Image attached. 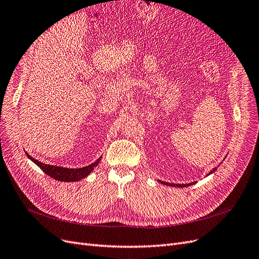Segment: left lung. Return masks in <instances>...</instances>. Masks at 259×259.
Returning <instances> with one entry per match:
<instances>
[{"instance_id": "1", "label": "left lung", "mask_w": 259, "mask_h": 259, "mask_svg": "<svg viewBox=\"0 0 259 259\" xmlns=\"http://www.w3.org/2000/svg\"><path fill=\"white\" fill-rule=\"evenodd\" d=\"M217 168L215 167L214 169H213V171H215ZM213 171H210V173H213ZM162 184H164V185H167V186H177V187H188V186H191V185H193V183H191V184H187V185H174V184H167V183H163V182H161Z\"/></svg>"}]
</instances>
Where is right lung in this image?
Here are the masks:
<instances>
[{
	"label": "right lung",
	"instance_id": "add662e5",
	"mask_svg": "<svg viewBox=\"0 0 259 259\" xmlns=\"http://www.w3.org/2000/svg\"><path fill=\"white\" fill-rule=\"evenodd\" d=\"M26 154L30 160H32L36 164V165L44 171L45 174H48L49 176H51L54 179L59 180V182H77V180L86 177L94 169V167L97 166V164L99 163V161L101 159V156H100V158L96 162H94L93 164H91V165L84 166L82 168H65V167L54 166V165H49V164L41 163L37 160L31 158V156L27 152H26Z\"/></svg>",
	"mask_w": 259,
	"mask_h": 259
}]
</instances>
